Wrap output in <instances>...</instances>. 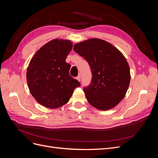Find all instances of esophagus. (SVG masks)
<instances>
[{"mask_svg": "<svg viewBox=\"0 0 158 158\" xmlns=\"http://www.w3.org/2000/svg\"><path fill=\"white\" fill-rule=\"evenodd\" d=\"M76 79H77L78 81H80V76L78 75L77 77H76Z\"/></svg>", "mask_w": 158, "mask_h": 158, "instance_id": "obj_1", "label": "esophagus"}]
</instances>
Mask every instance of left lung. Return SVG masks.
I'll return each mask as SVG.
<instances>
[{
	"label": "left lung",
	"instance_id": "8db88e82",
	"mask_svg": "<svg viewBox=\"0 0 158 158\" xmlns=\"http://www.w3.org/2000/svg\"><path fill=\"white\" fill-rule=\"evenodd\" d=\"M73 49L86 60L92 71L91 83L84 89L89 104L104 111L115 107L130 84L125 57L111 44L96 38L78 43Z\"/></svg>",
	"mask_w": 158,
	"mask_h": 158
}]
</instances>
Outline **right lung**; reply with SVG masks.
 Returning a JSON list of instances; mask_svg holds the SVG:
<instances>
[{"mask_svg":"<svg viewBox=\"0 0 158 158\" xmlns=\"http://www.w3.org/2000/svg\"><path fill=\"white\" fill-rule=\"evenodd\" d=\"M73 48L69 40L55 39L38 50L26 73L32 96L47 108L56 109L67 103L80 83L69 74L70 65L66 58Z\"/></svg>","mask_w":158,"mask_h":158,"instance_id":"add662e5","label":"right lung"}]
</instances>
